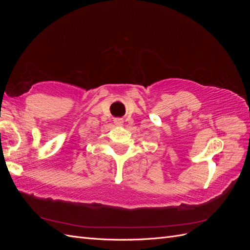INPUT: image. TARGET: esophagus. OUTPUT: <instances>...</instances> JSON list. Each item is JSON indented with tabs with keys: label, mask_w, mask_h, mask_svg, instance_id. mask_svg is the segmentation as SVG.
<instances>
[{
	"label": "esophagus",
	"mask_w": 250,
	"mask_h": 250,
	"mask_svg": "<svg viewBox=\"0 0 250 250\" xmlns=\"http://www.w3.org/2000/svg\"><path fill=\"white\" fill-rule=\"evenodd\" d=\"M115 125L122 126L123 125V120L122 119H116L115 120Z\"/></svg>",
	"instance_id": "obj_1"
}]
</instances>
